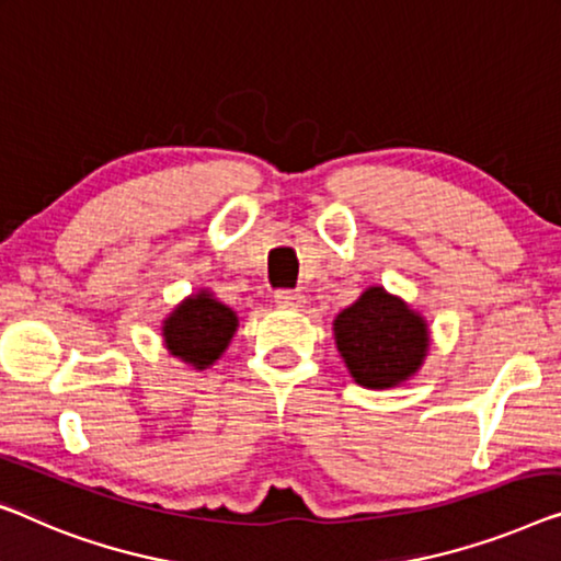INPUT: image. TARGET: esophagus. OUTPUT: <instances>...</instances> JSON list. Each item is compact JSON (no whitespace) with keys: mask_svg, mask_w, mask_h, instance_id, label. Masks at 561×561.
<instances>
[{"mask_svg":"<svg viewBox=\"0 0 561 561\" xmlns=\"http://www.w3.org/2000/svg\"><path fill=\"white\" fill-rule=\"evenodd\" d=\"M274 299H277L279 307H291V309L305 307V295L299 289H279Z\"/></svg>","mask_w":561,"mask_h":561,"instance_id":"esophagus-1","label":"esophagus"}]
</instances>
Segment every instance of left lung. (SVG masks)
<instances>
[{
  "label": "left lung",
  "instance_id": "8db88e82",
  "mask_svg": "<svg viewBox=\"0 0 561 561\" xmlns=\"http://www.w3.org/2000/svg\"><path fill=\"white\" fill-rule=\"evenodd\" d=\"M334 340L353 378L365 388H392L411 378L428 350L421 314L382 287H370L334 320Z\"/></svg>",
  "mask_w": 561,
  "mask_h": 561
}]
</instances>
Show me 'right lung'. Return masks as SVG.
<instances>
[{"label":"right lung","mask_w":561,"mask_h":561,"mask_svg":"<svg viewBox=\"0 0 561 561\" xmlns=\"http://www.w3.org/2000/svg\"><path fill=\"white\" fill-rule=\"evenodd\" d=\"M233 332H237V314L206 291L175 307L163 324V337L171 355L196 367L219 360Z\"/></svg>","instance_id":"obj_1"}]
</instances>
